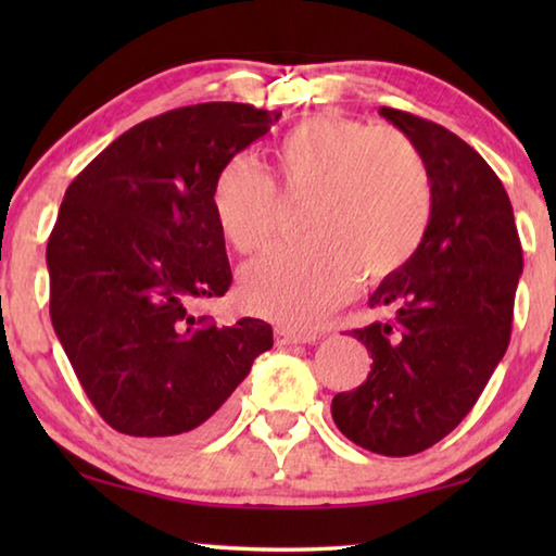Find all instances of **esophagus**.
I'll list each match as a JSON object with an SVG mask.
<instances>
[{
    "mask_svg": "<svg viewBox=\"0 0 556 556\" xmlns=\"http://www.w3.org/2000/svg\"><path fill=\"white\" fill-rule=\"evenodd\" d=\"M316 338H318L316 331H299V328H287V326H277V328H275V341H277V345L314 343Z\"/></svg>",
    "mask_w": 556,
    "mask_h": 556,
    "instance_id": "obj_1",
    "label": "esophagus"
}]
</instances>
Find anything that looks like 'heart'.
<instances>
[{
  "label": "heart",
  "instance_id": "b5f03b06",
  "mask_svg": "<svg viewBox=\"0 0 556 556\" xmlns=\"http://www.w3.org/2000/svg\"><path fill=\"white\" fill-rule=\"evenodd\" d=\"M275 172L289 199H308V242L277 248L240 275L250 314L308 326L351 294L355 277L378 285L397 275L427 238L434 191L425 156L407 135L361 119L314 115L275 144ZM215 223L242 255L257 252L277 228L271 178L244 156L215 174Z\"/></svg>",
  "mask_w": 556,
  "mask_h": 556
}]
</instances>
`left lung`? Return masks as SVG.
<instances>
[{"instance_id": "obj_1", "label": "left lung", "mask_w": 556, "mask_h": 556, "mask_svg": "<svg viewBox=\"0 0 556 556\" xmlns=\"http://www.w3.org/2000/svg\"><path fill=\"white\" fill-rule=\"evenodd\" d=\"M425 156L434 213L417 255L370 306L392 321L355 328L372 365L331 402L336 427L382 456H412L451 434L481 397L513 331L522 244L501 178L446 127L380 108Z\"/></svg>"}]
</instances>
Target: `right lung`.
<instances>
[{
    "label": "right lung",
    "mask_w": 556,
    "mask_h": 556,
    "mask_svg": "<svg viewBox=\"0 0 556 556\" xmlns=\"http://www.w3.org/2000/svg\"><path fill=\"white\" fill-rule=\"evenodd\" d=\"M281 117L201 102L144 119L73 178L46 262L51 324L92 407L122 434H211L271 326L193 314L232 281L211 208L215 174Z\"/></svg>",
    "instance_id": "add662e5"
}]
</instances>
